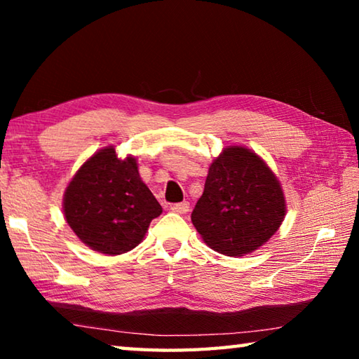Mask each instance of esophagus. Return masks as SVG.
Instances as JSON below:
<instances>
[{"mask_svg":"<svg viewBox=\"0 0 359 359\" xmlns=\"http://www.w3.org/2000/svg\"><path fill=\"white\" fill-rule=\"evenodd\" d=\"M171 210L175 212V214H187V212L190 210V204H188L187 201L172 204V205H171Z\"/></svg>","mask_w":359,"mask_h":359,"instance_id":"34e87169","label":"esophagus"}]
</instances>
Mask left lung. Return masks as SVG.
<instances>
[{
	"instance_id": "8db88e82",
	"label": "left lung",
	"mask_w": 359,
	"mask_h": 359,
	"mask_svg": "<svg viewBox=\"0 0 359 359\" xmlns=\"http://www.w3.org/2000/svg\"><path fill=\"white\" fill-rule=\"evenodd\" d=\"M285 198L274 172L245 147H228L209 168L191 222L205 244L228 257L257 250L283 222Z\"/></svg>"
}]
</instances>
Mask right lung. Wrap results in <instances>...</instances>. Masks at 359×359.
<instances>
[{"label": "right lung", "instance_id": "1", "mask_svg": "<svg viewBox=\"0 0 359 359\" xmlns=\"http://www.w3.org/2000/svg\"><path fill=\"white\" fill-rule=\"evenodd\" d=\"M65 217L83 244L104 255L130 252L161 214L133 156L120 160L106 147L82 165L63 199Z\"/></svg>", "mask_w": 359, "mask_h": 359}]
</instances>
